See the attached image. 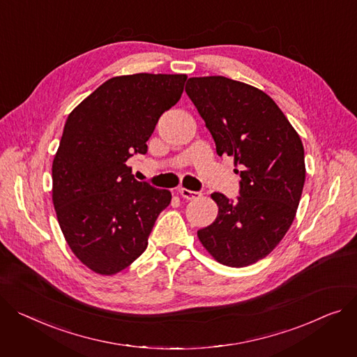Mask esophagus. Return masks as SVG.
<instances>
[{"label": "esophagus", "mask_w": 357, "mask_h": 357, "mask_svg": "<svg viewBox=\"0 0 357 357\" xmlns=\"http://www.w3.org/2000/svg\"><path fill=\"white\" fill-rule=\"evenodd\" d=\"M179 195L188 201H194V199H198L201 198V192H197V191H189V189H185V188H181L179 189Z\"/></svg>", "instance_id": "34e87169"}]
</instances>
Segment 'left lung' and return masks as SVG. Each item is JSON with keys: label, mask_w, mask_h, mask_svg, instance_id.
I'll return each mask as SVG.
<instances>
[{"label": "left lung", "mask_w": 357, "mask_h": 357, "mask_svg": "<svg viewBox=\"0 0 357 357\" xmlns=\"http://www.w3.org/2000/svg\"><path fill=\"white\" fill-rule=\"evenodd\" d=\"M185 91L220 156L234 158L241 176L235 202L213 192L218 215L198 231L218 263L241 268L266 258L291 227L305 181L304 148L267 93L224 76L191 77Z\"/></svg>", "instance_id": "left-lung-1"}]
</instances>
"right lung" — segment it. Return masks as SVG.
I'll return each mask as SVG.
<instances>
[{
  "label": "right lung",
  "instance_id": "1",
  "mask_svg": "<svg viewBox=\"0 0 357 357\" xmlns=\"http://www.w3.org/2000/svg\"><path fill=\"white\" fill-rule=\"evenodd\" d=\"M186 75L139 73L105 82L67 117L53 160V205L64 238L93 273L113 275L148 247L166 189L139 182L126 160L146 153L160 114Z\"/></svg>",
  "mask_w": 357,
  "mask_h": 357
}]
</instances>
